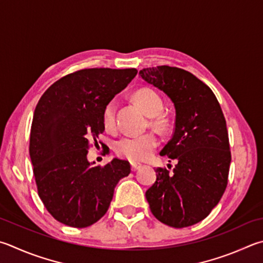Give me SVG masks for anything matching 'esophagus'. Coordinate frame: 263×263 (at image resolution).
Returning <instances> with one entry per match:
<instances>
[{
    "instance_id": "obj_1",
    "label": "esophagus",
    "mask_w": 263,
    "mask_h": 263,
    "mask_svg": "<svg viewBox=\"0 0 263 263\" xmlns=\"http://www.w3.org/2000/svg\"><path fill=\"white\" fill-rule=\"evenodd\" d=\"M141 168V164H139V163H131V170L132 171H137V170H139Z\"/></svg>"
}]
</instances>
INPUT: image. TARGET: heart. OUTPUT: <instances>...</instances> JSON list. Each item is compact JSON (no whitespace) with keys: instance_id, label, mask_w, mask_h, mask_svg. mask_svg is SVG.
Listing matches in <instances>:
<instances>
[{"instance_id":"1","label":"heart","mask_w":263,"mask_h":263,"mask_svg":"<svg viewBox=\"0 0 263 263\" xmlns=\"http://www.w3.org/2000/svg\"><path fill=\"white\" fill-rule=\"evenodd\" d=\"M133 99L139 104L148 116L152 117L151 124L159 130L165 128L166 119L160 115L163 111L164 104L159 94L151 88H140L133 94ZM116 101H110L106 104L102 111V123L106 130L112 131L116 127ZM159 145V139L153 132H147L140 136H126L119 139L115 144V153L123 159L131 162H142L154 153Z\"/></svg>"}]
</instances>
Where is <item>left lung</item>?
I'll use <instances>...</instances> for the list:
<instances>
[{"label":"left lung","instance_id":"1","mask_svg":"<svg viewBox=\"0 0 263 263\" xmlns=\"http://www.w3.org/2000/svg\"><path fill=\"white\" fill-rule=\"evenodd\" d=\"M139 74L163 90L176 109L173 138L160 154L178 163L173 171L156 169L146 199L160 222L193 226L211 214L227 189L231 152L226 118L213 90L189 71L161 65Z\"/></svg>","mask_w":263,"mask_h":263}]
</instances>
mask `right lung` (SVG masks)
<instances>
[{
	"label": "right lung",
	"instance_id": "1",
	"mask_svg": "<svg viewBox=\"0 0 263 263\" xmlns=\"http://www.w3.org/2000/svg\"><path fill=\"white\" fill-rule=\"evenodd\" d=\"M137 72L109 68L76 71L52 84L37 102L30 156L37 194L56 221L72 228L98 222L110 206L119 179L131 173L130 163L118 159L90 166L87 153L99 146L106 104ZM103 151L109 153V148Z\"/></svg>",
	"mask_w": 263,
	"mask_h": 263
}]
</instances>
